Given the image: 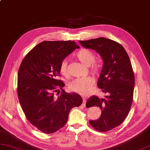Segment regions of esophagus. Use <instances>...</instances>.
Here are the masks:
<instances>
[{
	"label": "esophagus",
	"instance_id": "esophagus-1",
	"mask_svg": "<svg viewBox=\"0 0 150 150\" xmlns=\"http://www.w3.org/2000/svg\"><path fill=\"white\" fill-rule=\"evenodd\" d=\"M86 99H85V98H83V102H82V105L83 107H85V106H86Z\"/></svg>",
	"mask_w": 150,
	"mask_h": 150
}]
</instances>
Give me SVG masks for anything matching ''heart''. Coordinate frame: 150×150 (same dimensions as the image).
I'll list each match as a JSON object with an SVG mask.
<instances>
[{
	"label": "heart",
	"mask_w": 150,
	"mask_h": 150,
	"mask_svg": "<svg viewBox=\"0 0 150 150\" xmlns=\"http://www.w3.org/2000/svg\"><path fill=\"white\" fill-rule=\"evenodd\" d=\"M75 55L83 64L86 66H90L91 70L94 74H97L99 71L100 67L98 64L94 62L95 55L92 51L86 48H82L76 52ZM59 70L62 75L67 74V62L65 60L61 62ZM94 83L95 80L92 76H88L75 79L69 83V88L73 91L78 93L82 95H86L91 91Z\"/></svg>",
	"instance_id": "1"
}]
</instances>
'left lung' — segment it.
<instances>
[{
	"mask_svg": "<svg viewBox=\"0 0 150 150\" xmlns=\"http://www.w3.org/2000/svg\"><path fill=\"white\" fill-rule=\"evenodd\" d=\"M79 43L84 48L95 50L103 61L97 86L108 96L105 98L92 96L86 105L102 110L100 117L89 121L90 125L99 132L109 131L123 123L132 105L135 78L130 58L122 45L105 38Z\"/></svg>",
	"mask_w": 150,
	"mask_h": 150,
	"instance_id": "1",
	"label": "left lung"
}]
</instances>
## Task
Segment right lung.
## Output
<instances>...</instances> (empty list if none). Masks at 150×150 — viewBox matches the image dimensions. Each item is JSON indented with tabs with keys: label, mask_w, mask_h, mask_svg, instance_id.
Masks as SVG:
<instances>
[{
	"label": "right lung",
	"mask_w": 150,
	"mask_h": 150,
	"mask_svg": "<svg viewBox=\"0 0 150 150\" xmlns=\"http://www.w3.org/2000/svg\"><path fill=\"white\" fill-rule=\"evenodd\" d=\"M76 48L79 47L74 41H44L20 64L17 88L20 105L28 121L43 133H54L63 127L71 109L82 103L79 94L65 92L64 82L57 79L61 62ZM57 88L62 91L55 97Z\"/></svg>",
	"instance_id": "right-lung-1"
}]
</instances>
